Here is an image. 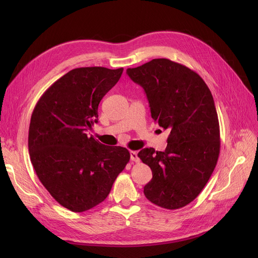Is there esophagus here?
<instances>
[{"mask_svg": "<svg viewBox=\"0 0 258 258\" xmlns=\"http://www.w3.org/2000/svg\"><path fill=\"white\" fill-rule=\"evenodd\" d=\"M130 155H131V160L133 162H139V158H138V155H137V152H134V151H131L130 152Z\"/></svg>", "mask_w": 258, "mask_h": 258, "instance_id": "esophagus-1", "label": "esophagus"}]
</instances>
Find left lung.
Instances as JSON below:
<instances>
[{"label": "left lung", "instance_id": "left-lung-1", "mask_svg": "<svg viewBox=\"0 0 258 258\" xmlns=\"http://www.w3.org/2000/svg\"><path fill=\"white\" fill-rule=\"evenodd\" d=\"M126 74L141 86L152 118L169 130L164 152L143 148L138 157L153 171L144 195L154 204L179 209L203 190L220 155V124L212 94L189 68L156 58Z\"/></svg>", "mask_w": 258, "mask_h": 258}]
</instances>
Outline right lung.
I'll list each match as a JSON object with an SVG mask.
<instances>
[{"label":"right lung","mask_w":258,"mask_h":258,"mask_svg":"<svg viewBox=\"0 0 258 258\" xmlns=\"http://www.w3.org/2000/svg\"><path fill=\"white\" fill-rule=\"evenodd\" d=\"M123 68H77L37 101L28 148L39 181L59 204L84 212L100 204L130 161L125 147L107 146L86 134L98 122V105Z\"/></svg>","instance_id":"1"}]
</instances>
